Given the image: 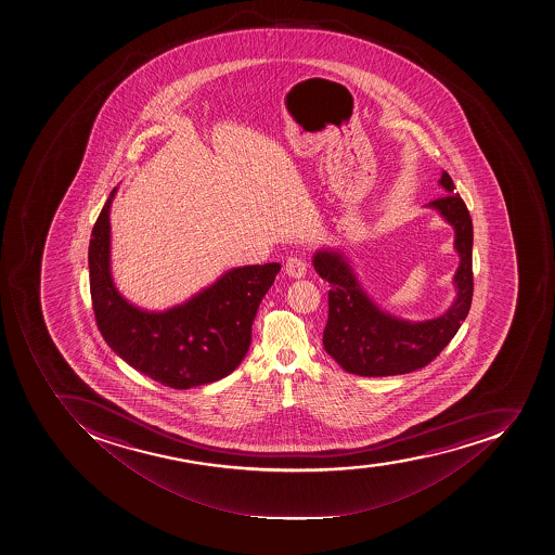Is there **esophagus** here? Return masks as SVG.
I'll list each match as a JSON object with an SVG mask.
<instances>
[{
  "instance_id": "1",
  "label": "esophagus",
  "mask_w": 555,
  "mask_h": 555,
  "mask_svg": "<svg viewBox=\"0 0 555 555\" xmlns=\"http://www.w3.org/2000/svg\"><path fill=\"white\" fill-rule=\"evenodd\" d=\"M285 273L293 276V279H301L307 273V262L302 261L301 257L293 256L285 262Z\"/></svg>"
}]
</instances>
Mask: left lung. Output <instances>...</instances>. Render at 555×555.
Listing matches in <instances>:
<instances>
[{"label": "left lung", "instance_id": "1", "mask_svg": "<svg viewBox=\"0 0 555 555\" xmlns=\"http://www.w3.org/2000/svg\"><path fill=\"white\" fill-rule=\"evenodd\" d=\"M440 185L447 194L426 207L438 211L454 228L459 254L455 299L443 315L418 322L390 315L362 289L341 250L321 248L313 254V268L331 284L330 317L322 341L325 352L345 372L392 376L421 370L450 344L466 319L473 298V222L447 171L441 173Z\"/></svg>", "mask_w": 555, "mask_h": 555}]
</instances>
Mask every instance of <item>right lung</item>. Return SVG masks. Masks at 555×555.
Instances as JSON below:
<instances>
[{"label":"right lung","instance_id":"1","mask_svg":"<svg viewBox=\"0 0 555 555\" xmlns=\"http://www.w3.org/2000/svg\"><path fill=\"white\" fill-rule=\"evenodd\" d=\"M117 188L92 228L89 280L98 327L122 361L173 389L211 384L247 356L253 322L280 271L279 262L240 266L163 312L138 308L115 287L111 268V208Z\"/></svg>","mask_w":555,"mask_h":555}]
</instances>
